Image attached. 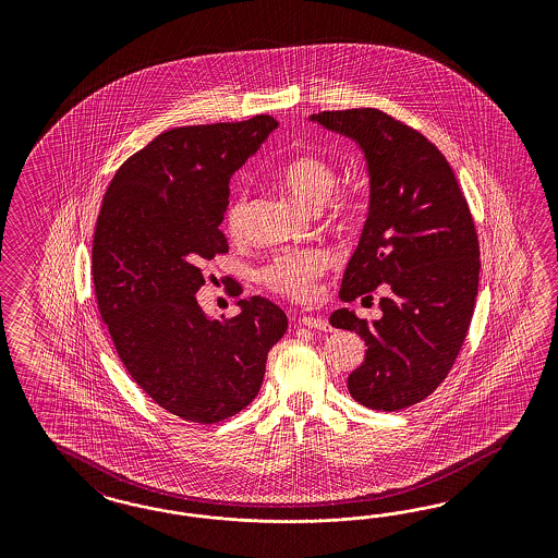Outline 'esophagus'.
<instances>
[{
	"instance_id": "obj_1",
	"label": "esophagus",
	"mask_w": 558,
	"mask_h": 558,
	"mask_svg": "<svg viewBox=\"0 0 558 558\" xmlns=\"http://www.w3.org/2000/svg\"><path fill=\"white\" fill-rule=\"evenodd\" d=\"M301 325L308 329H319V331H331V325L325 322L323 317H313V315H304L301 317Z\"/></svg>"
}]
</instances>
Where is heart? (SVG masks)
Instances as JSON below:
<instances>
[{
  "instance_id": "1",
  "label": "heart",
  "mask_w": 558,
  "mask_h": 558,
  "mask_svg": "<svg viewBox=\"0 0 558 558\" xmlns=\"http://www.w3.org/2000/svg\"><path fill=\"white\" fill-rule=\"evenodd\" d=\"M280 184L296 201L317 208L325 203L327 219L331 222H352L360 215L362 201L352 187L338 186V168L323 153L301 151L290 157L278 171ZM247 222V196L239 192L225 208V229L231 236H241ZM327 270V257L315 250L288 252L274 257L259 276L266 287L294 301H303L315 287V280Z\"/></svg>"
}]
</instances>
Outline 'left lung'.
<instances>
[{"instance_id": "left-lung-1", "label": "left lung", "mask_w": 558, "mask_h": 558, "mask_svg": "<svg viewBox=\"0 0 558 558\" xmlns=\"http://www.w3.org/2000/svg\"><path fill=\"white\" fill-rule=\"evenodd\" d=\"M311 120L354 138L371 173L368 219L339 299L366 304L383 287V317L338 308L329 319L368 345L348 389L378 411L415 405L452 371L473 319L481 259L471 208L446 157L405 122L378 108Z\"/></svg>"}]
</instances>
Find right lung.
Wrapping results in <instances>:
<instances>
[{
  "label": "right lung",
  "mask_w": 558,
  "mask_h": 558,
  "mask_svg": "<svg viewBox=\"0 0 558 558\" xmlns=\"http://www.w3.org/2000/svg\"><path fill=\"white\" fill-rule=\"evenodd\" d=\"M276 126L259 114L169 129L120 166L101 201L92 245L101 322L136 385L186 422H222L250 405L287 333L268 299H241L225 322L196 301L204 262L229 252L219 229L229 180Z\"/></svg>",
  "instance_id": "obj_1"
}]
</instances>
